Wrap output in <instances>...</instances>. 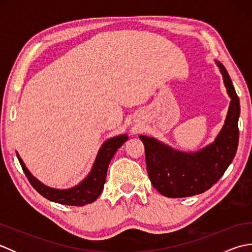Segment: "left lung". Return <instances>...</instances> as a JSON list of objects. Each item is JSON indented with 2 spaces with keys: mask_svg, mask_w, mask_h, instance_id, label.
I'll use <instances>...</instances> for the list:
<instances>
[{
  "mask_svg": "<svg viewBox=\"0 0 252 252\" xmlns=\"http://www.w3.org/2000/svg\"><path fill=\"white\" fill-rule=\"evenodd\" d=\"M216 63L223 76L231 104L225 123L215 142L199 152L183 153L174 151L156 138L140 136L145 147L149 180L163 196L189 197L208 190L221 179L237 152L239 98L225 67Z\"/></svg>",
  "mask_w": 252,
  "mask_h": 252,
  "instance_id": "left-lung-1",
  "label": "left lung"
}]
</instances>
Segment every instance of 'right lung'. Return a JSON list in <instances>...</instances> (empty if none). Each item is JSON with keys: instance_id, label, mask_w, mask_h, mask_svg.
<instances>
[{"instance_id": "1", "label": "right lung", "mask_w": 252, "mask_h": 252, "mask_svg": "<svg viewBox=\"0 0 252 252\" xmlns=\"http://www.w3.org/2000/svg\"><path fill=\"white\" fill-rule=\"evenodd\" d=\"M126 140L127 136L126 134H122L106 141L98 151L90 174L79 185L69 189H54L49 186L43 185L29 172L24 161L18 156V154L17 158L27 179H28L30 184L33 186V189L39 194L45 197L46 199L62 203V205L80 207L88 205V203H92L101 194L110 160L114 157L118 148H120Z\"/></svg>"}]
</instances>
